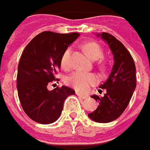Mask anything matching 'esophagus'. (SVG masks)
I'll use <instances>...</instances> for the list:
<instances>
[{
    "label": "esophagus",
    "mask_w": 150,
    "mask_h": 150,
    "mask_svg": "<svg viewBox=\"0 0 150 150\" xmlns=\"http://www.w3.org/2000/svg\"><path fill=\"white\" fill-rule=\"evenodd\" d=\"M76 95H77L80 98H81V99H86V98H88L87 95L81 94V93H79V92H76Z\"/></svg>",
    "instance_id": "obj_1"
}]
</instances>
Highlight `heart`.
<instances>
[{"mask_svg": "<svg viewBox=\"0 0 150 150\" xmlns=\"http://www.w3.org/2000/svg\"><path fill=\"white\" fill-rule=\"evenodd\" d=\"M83 49L92 60H97L103 56L102 49L97 42H86L83 45ZM70 54V48L66 49L63 53L60 59V64L63 69H67L69 67V59ZM98 81V77L94 73H86L81 71H76L66 79V84L80 92L87 91L89 88L97 84Z\"/></svg>", "mask_w": 150, "mask_h": 150, "instance_id": "b5f03b06", "label": "heart"}]
</instances>
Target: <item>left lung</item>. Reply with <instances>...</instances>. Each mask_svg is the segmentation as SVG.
<instances>
[{"label":"left lung","mask_w":150,"mask_h":150,"mask_svg":"<svg viewBox=\"0 0 150 150\" xmlns=\"http://www.w3.org/2000/svg\"><path fill=\"white\" fill-rule=\"evenodd\" d=\"M96 36L109 45L114 64L108 79L100 86L107 92L104 96H91L99 101L97 108L88 117L96 122H110L119 117L127 107L136 88V67L134 59L125 46L108 33H98ZM99 91L101 92V90Z\"/></svg>","instance_id":"left-lung-1"}]
</instances>
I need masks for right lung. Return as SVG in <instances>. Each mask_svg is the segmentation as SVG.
I'll return each mask as SVG.
<instances>
[{
    "label": "right lung",
    "mask_w": 150,
    "mask_h": 150,
    "mask_svg": "<svg viewBox=\"0 0 150 150\" xmlns=\"http://www.w3.org/2000/svg\"><path fill=\"white\" fill-rule=\"evenodd\" d=\"M79 36L78 33L42 32L23 50L17 67L16 88L25 113L36 122L49 124L58 120L64 100L75 94L73 89L64 86L53 91L47 86L55 80L63 53Z\"/></svg>",
    "instance_id": "obj_1"
}]
</instances>
